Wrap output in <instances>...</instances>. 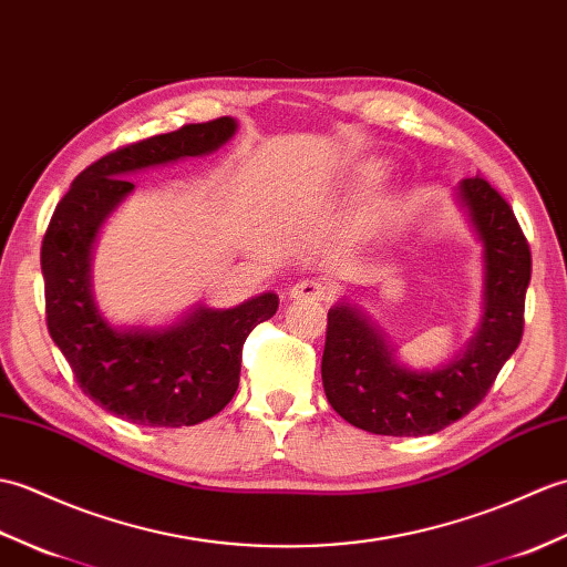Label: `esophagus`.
Returning a JSON list of instances; mask_svg holds the SVG:
<instances>
[{
    "mask_svg": "<svg viewBox=\"0 0 567 567\" xmlns=\"http://www.w3.org/2000/svg\"><path fill=\"white\" fill-rule=\"evenodd\" d=\"M334 288L322 281V279H310V281H300L291 288V300H298V303H327L332 298Z\"/></svg>",
    "mask_w": 567,
    "mask_h": 567,
    "instance_id": "1",
    "label": "esophagus"
}]
</instances>
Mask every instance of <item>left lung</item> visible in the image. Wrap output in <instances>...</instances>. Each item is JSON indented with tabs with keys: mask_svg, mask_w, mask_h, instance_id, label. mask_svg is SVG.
Instances as JSON below:
<instances>
[{
	"mask_svg": "<svg viewBox=\"0 0 567 567\" xmlns=\"http://www.w3.org/2000/svg\"><path fill=\"white\" fill-rule=\"evenodd\" d=\"M461 198L485 247V318L463 359L434 373L395 363L383 337L354 308L327 312L322 385L332 410L371 434L424 436L481 405L524 334L532 249L514 210L481 174Z\"/></svg>",
	"mask_w": 567,
	"mask_h": 567,
	"instance_id": "8db88e82",
	"label": "left lung"
}]
</instances>
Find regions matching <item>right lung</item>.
Listing matches in <instances>:
<instances>
[{
    "mask_svg": "<svg viewBox=\"0 0 567 567\" xmlns=\"http://www.w3.org/2000/svg\"><path fill=\"white\" fill-rule=\"evenodd\" d=\"M235 128L223 116L113 150L78 174L48 223L41 245L48 332L82 393L121 420L143 426L210 420L240 383L245 339L279 308L276 293H264L230 310L198 308L165 332H121L99 316L90 293V249L99 225L133 192L128 174L206 155Z\"/></svg>",
    "mask_w": 567,
    "mask_h": 567,
    "instance_id": "add662e5",
    "label": "right lung"
}]
</instances>
